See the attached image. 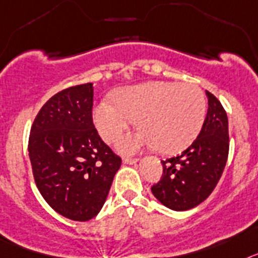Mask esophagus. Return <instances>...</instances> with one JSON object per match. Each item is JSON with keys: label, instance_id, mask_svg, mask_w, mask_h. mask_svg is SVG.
<instances>
[{"label": "esophagus", "instance_id": "34e87169", "mask_svg": "<svg viewBox=\"0 0 258 258\" xmlns=\"http://www.w3.org/2000/svg\"><path fill=\"white\" fill-rule=\"evenodd\" d=\"M138 161V158H131V157H124V158H123V163H124V165H134V163H136Z\"/></svg>", "mask_w": 258, "mask_h": 258}]
</instances>
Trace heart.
<instances>
[{
  "instance_id": "1",
  "label": "heart",
  "mask_w": 258,
  "mask_h": 258,
  "mask_svg": "<svg viewBox=\"0 0 258 258\" xmlns=\"http://www.w3.org/2000/svg\"><path fill=\"white\" fill-rule=\"evenodd\" d=\"M114 100L96 105L93 122L105 142H113L136 119L140 131L116 142L122 153L147 145L161 153H179L196 140L207 115L205 96L191 83H143L120 89Z\"/></svg>"
}]
</instances>
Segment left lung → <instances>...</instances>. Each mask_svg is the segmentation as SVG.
Returning <instances> with one entry per match:
<instances>
[{"mask_svg": "<svg viewBox=\"0 0 258 258\" xmlns=\"http://www.w3.org/2000/svg\"><path fill=\"white\" fill-rule=\"evenodd\" d=\"M208 113L197 139L184 152L162 162L152 194L162 205L184 212L207 200L222 175L228 156V119L217 97L207 91Z\"/></svg>", "mask_w": 258, "mask_h": 258, "instance_id": "1", "label": "left lung"}]
</instances>
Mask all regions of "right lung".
Wrapping results in <instances>:
<instances>
[{
	"instance_id": "obj_1",
	"label": "right lung",
	"mask_w": 258,
	"mask_h": 258,
	"mask_svg": "<svg viewBox=\"0 0 258 258\" xmlns=\"http://www.w3.org/2000/svg\"><path fill=\"white\" fill-rule=\"evenodd\" d=\"M92 83L49 98L31 128L28 154L40 194L58 214L89 221L104 207L122 160L92 122Z\"/></svg>"
}]
</instances>
